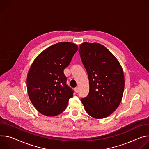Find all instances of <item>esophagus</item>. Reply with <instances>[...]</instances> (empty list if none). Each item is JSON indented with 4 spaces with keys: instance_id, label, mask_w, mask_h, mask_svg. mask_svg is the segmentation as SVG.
<instances>
[{
    "instance_id": "esophagus-1",
    "label": "esophagus",
    "mask_w": 149,
    "mask_h": 149,
    "mask_svg": "<svg viewBox=\"0 0 149 149\" xmlns=\"http://www.w3.org/2000/svg\"><path fill=\"white\" fill-rule=\"evenodd\" d=\"M78 87H75V88H74V90H75V93H78Z\"/></svg>"
}]
</instances>
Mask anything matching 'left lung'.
I'll list each match as a JSON object with an SVG mask.
<instances>
[{"label":"left lung","mask_w":149,"mask_h":149,"mask_svg":"<svg viewBox=\"0 0 149 149\" xmlns=\"http://www.w3.org/2000/svg\"><path fill=\"white\" fill-rule=\"evenodd\" d=\"M78 51L90 84L88 95L81 101L90 116L98 119L107 117L117 109L122 99V67L114 55L98 43L84 42Z\"/></svg>","instance_id":"8db88e82"}]
</instances>
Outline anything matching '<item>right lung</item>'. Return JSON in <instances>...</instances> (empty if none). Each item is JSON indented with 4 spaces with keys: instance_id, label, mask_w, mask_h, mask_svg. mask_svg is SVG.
<instances>
[{
    "instance_id": "right-lung-1",
    "label": "right lung",
    "mask_w": 149,
    "mask_h": 149,
    "mask_svg": "<svg viewBox=\"0 0 149 149\" xmlns=\"http://www.w3.org/2000/svg\"><path fill=\"white\" fill-rule=\"evenodd\" d=\"M78 49L71 42H59L42 51L33 62L26 86L32 104L42 114L55 116L66 109L74 91L67 84L63 70Z\"/></svg>"
}]
</instances>
